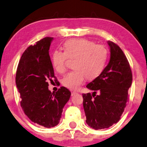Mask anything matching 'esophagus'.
I'll list each match as a JSON object with an SVG mask.
<instances>
[{
	"instance_id": "obj_1",
	"label": "esophagus",
	"mask_w": 147,
	"mask_h": 147,
	"mask_svg": "<svg viewBox=\"0 0 147 147\" xmlns=\"http://www.w3.org/2000/svg\"><path fill=\"white\" fill-rule=\"evenodd\" d=\"M76 94V92H71V96H73V95Z\"/></svg>"
}]
</instances>
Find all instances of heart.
<instances>
[{"mask_svg":"<svg viewBox=\"0 0 147 147\" xmlns=\"http://www.w3.org/2000/svg\"><path fill=\"white\" fill-rule=\"evenodd\" d=\"M64 51L56 50L51 57L53 66L59 73H65L67 61L74 59L75 69L68 73L62 80L65 87L77 90L86 77L92 80L100 75L106 63L108 51L101 45H95L92 41L84 38L70 39L64 44Z\"/></svg>","mask_w":147,"mask_h":147,"instance_id":"1","label":"heart"}]
</instances>
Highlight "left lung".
<instances>
[{"mask_svg":"<svg viewBox=\"0 0 147 147\" xmlns=\"http://www.w3.org/2000/svg\"><path fill=\"white\" fill-rule=\"evenodd\" d=\"M108 45L111 52L109 64L86 85L93 90L92 94H82L86 123L95 130L107 129L119 121L127 106L128 90L133 80L129 63L123 51L110 40Z\"/></svg>","mask_w":147,"mask_h":147,"instance_id":"8db88e82","label":"left lung"}]
</instances>
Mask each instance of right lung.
Masks as SVG:
<instances>
[{"label": "right lung", "instance_id": "add662e5", "mask_svg": "<svg viewBox=\"0 0 147 147\" xmlns=\"http://www.w3.org/2000/svg\"><path fill=\"white\" fill-rule=\"evenodd\" d=\"M53 40L52 37H45L28 47L20 58L16 74L24 113L33 123L47 128L59 123L64 107L71 94L65 86L56 92L49 90L48 81L55 78L49 56Z\"/></svg>", "mask_w": 147, "mask_h": 147}]
</instances>
